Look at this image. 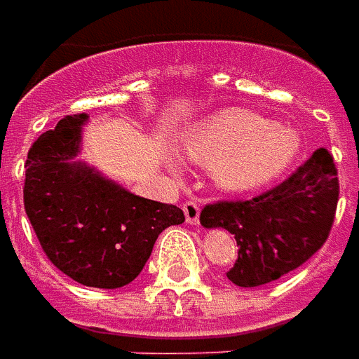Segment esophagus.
I'll return each instance as SVG.
<instances>
[{
	"instance_id": "obj_1",
	"label": "esophagus",
	"mask_w": 359,
	"mask_h": 359,
	"mask_svg": "<svg viewBox=\"0 0 359 359\" xmlns=\"http://www.w3.org/2000/svg\"><path fill=\"white\" fill-rule=\"evenodd\" d=\"M184 215H185V222L187 224H199V215H201V208L199 205L195 203V201H187L184 205Z\"/></svg>"
}]
</instances>
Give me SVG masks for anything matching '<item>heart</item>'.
<instances>
[{"mask_svg": "<svg viewBox=\"0 0 359 359\" xmlns=\"http://www.w3.org/2000/svg\"><path fill=\"white\" fill-rule=\"evenodd\" d=\"M302 135L245 108H224L193 121L180 135L187 162L210 170L224 193L259 189L280 177L302 154Z\"/></svg>", "mask_w": 359, "mask_h": 359, "instance_id": "b5f03b06", "label": "heart"}]
</instances>
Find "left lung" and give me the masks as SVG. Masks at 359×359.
Returning a JSON list of instances; mask_svg holds the SVG:
<instances>
[{"label":"left lung","mask_w":359,"mask_h":359,"mask_svg":"<svg viewBox=\"0 0 359 359\" xmlns=\"http://www.w3.org/2000/svg\"><path fill=\"white\" fill-rule=\"evenodd\" d=\"M338 177L327 149H317L280 185L249 201H220L201 210L203 228H222L238 241L226 276L241 288L278 280L317 253L329 238Z\"/></svg>","instance_id":"left-lung-1"}]
</instances>
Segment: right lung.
<instances>
[{"label": "right lung", "mask_w": 359, "mask_h": 359, "mask_svg": "<svg viewBox=\"0 0 359 359\" xmlns=\"http://www.w3.org/2000/svg\"><path fill=\"white\" fill-rule=\"evenodd\" d=\"M86 114H73L30 147L25 210L48 259L90 288H121L143 271L154 241L184 210L144 199L77 160Z\"/></svg>", "instance_id": "right-lung-1"}]
</instances>
